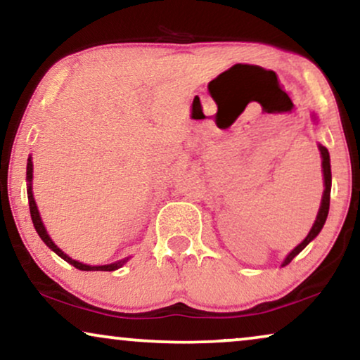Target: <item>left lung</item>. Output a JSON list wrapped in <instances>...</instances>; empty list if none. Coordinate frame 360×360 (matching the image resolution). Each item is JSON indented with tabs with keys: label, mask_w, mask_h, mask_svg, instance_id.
<instances>
[{
	"label": "left lung",
	"mask_w": 360,
	"mask_h": 360,
	"mask_svg": "<svg viewBox=\"0 0 360 360\" xmlns=\"http://www.w3.org/2000/svg\"><path fill=\"white\" fill-rule=\"evenodd\" d=\"M319 152H321V159H323V176H324V193H323V200H321V206H319V211H318V216H316V221H314L311 231H309L307 238L303 239L302 244H298L297 248H295L292 252L287 255V259L283 260L282 267L285 265H288L292 260L297 257V255L302 252V250L307 248V245L311 243V240L316 238L319 234V231L323 229L324 223H326V218H328V213H329V198H331V164H329V152L324 146L319 144Z\"/></svg>",
	"instance_id": "8db88e82"
}]
</instances>
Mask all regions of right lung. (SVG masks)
<instances>
[{"label": "right lung", "instance_id": "obj_1", "mask_svg": "<svg viewBox=\"0 0 360 360\" xmlns=\"http://www.w3.org/2000/svg\"><path fill=\"white\" fill-rule=\"evenodd\" d=\"M26 179H27V200H29V210H31V218H32V223H34V228H36L37 234L41 236V239L46 243V245L49 249H52L53 252H56L58 257H62L65 262H68L73 267L78 269V270H85V272H90V270H101V272H112V270L122 267L127 262V259L124 260H120V262H115V264H108V265H86V264H82L78 262V260H73L68 257L67 254H63L60 249L57 248L56 244H53V240L51 239V236L47 234L46 228H44V223L41 219V214H39V210L36 206V201H34V195H32V160L31 157L27 159V170H26Z\"/></svg>", "mask_w": 360, "mask_h": 360}]
</instances>
